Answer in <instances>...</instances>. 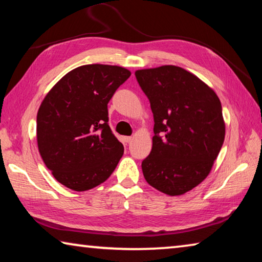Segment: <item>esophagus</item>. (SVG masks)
<instances>
[{"label":"esophagus","instance_id":"obj_1","mask_svg":"<svg viewBox=\"0 0 262 262\" xmlns=\"http://www.w3.org/2000/svg\"><path fill=\"white\" fill-rule=\"evenodd\" d=\"M132 140H133L132 136H123L122 137V141L125 142V143H129V142H132Z\"/></svg>","mask_w":262,"mask_h":262}]
</instances>
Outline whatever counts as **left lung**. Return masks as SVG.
Returning <instances> with one entry per match:
<instances>
[{"instance_id": "8db88e82", "label": "left lung", "mask_w": 262, "mask_h": 262, "mask_svg": "<svg viewBox=\"0 0 262 262\" xmlns=\"http://www.w3.org/2000/svg\"><path fill=\"white\" fill-rule=\"evenodd\" d=\"M154 114L152 149L142 162L147 183L177 196L210 173L225 136L220 98L210 86L177 66L136 70Z\"/></svg>"}]
</instances>
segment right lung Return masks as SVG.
Masks as SVG:
<instances>
[{
    "label": "right lung",
    "mask_w": 262,
    "mask_h": 262,
    "mask_svg": "<svg viewBox=\"0 0 262 262\" xmlns=\"http://www.w3.org/2000/svg\"><path fill=\"white\" fill-rule=\"evenodd\" d=\"M130 76L119 66L85 64L66 74L43 98L37 142L43 163L66 187L84 192L104 183L123 155L108 126L107 104Z\"/></svg>",
    "instance_id": "add662e5"
}]
</instances>
